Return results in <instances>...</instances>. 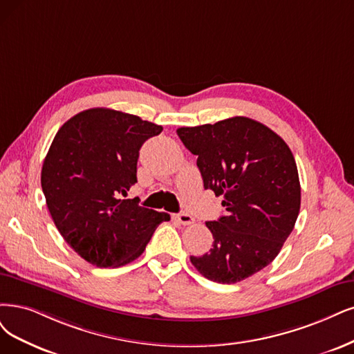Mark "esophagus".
I'll return each instance as SVG.
<instances>
[{"label":"esophagus","instance_id":"esophagus-1","mask_svg":"<svg viewBox=\"0 0 354 354\" xmlns=\"http://www.w3.org/2000/svg\"><path fill=\"white\" fill-rule=\"evenodd\" d=\"M176 220L179 221L180 225H184V226H189V225H194V217L191 216V214H188V213H179V214H176Z\"/></svg>","mask_w":354,"mask_h":354}]
</instances>
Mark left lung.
I'll list each match as a JSON object with an SVG mask.
<instances>
[{
  "label": "left lung",
  "mask_w": 354,
  "mask_h": 354,
  "mask_svg": "<svg viewBox=\"0 0 354 354\" xmlns=\"http://www.w3.org/2000/svg\"><path fill=\"white\" fill-rule=\"evenodd\" d=\"M184 146L198 157L204 188L223 195L226 216L205 221L210 252L191 257L208 280L242 281L267 267L292 233L300 210L295 157L272 129L246 116L178 128Z\"/></svg>",
  "instance_id": "1"
}]
</instances>
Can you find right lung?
I'll list each match as a JSON object with an SVG mask.
<instances>
[{
  "instance_id": "right-lung-1",
  "label": "right lung",
  "mask_w": 354,
  "mask_h": 354,
  "mask_svg": "<svg viewBox=\"0 0 354 354\" xmlns=\"http://www.w3.org/2000/svg\"><path fill=\"white\" fill-rule=\"evenodd\" d=\"M162 129L108 108L83 111L58 129L44 160L42 191L61 236L87 263H131L170 218L138 198L122 200L137 182L141 146Z\"/></svg>"
}]
</instances>
